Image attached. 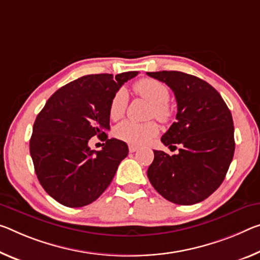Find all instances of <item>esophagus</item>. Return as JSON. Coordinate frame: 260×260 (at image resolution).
I'll list each match as a JSON object with an SVG mask.
<instances>
[{
	"label": "esophagus",
	"instance_id": "esophagus-1",
	"mask_svg": "<svg viewBox=\"0 0 260 260\" xmlns=\"http://www.w3.org/2000/svg\"><path fill=\"white\" fill-rule=\"evenodd\" d=\"M128 149H129L131 152H135V151H137V150L139 149V147L133 146V145H129V146H128Z\"/></svg>",
	"mask_w": 260,
	"mask_h": 260
}]
</instances>
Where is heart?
Returning <instances> with one entry per match:
<instances>
[{"label":"heart","mask_w":260,"mask_h":260,"mask_svg":"<svg viewBox=\"0 0 260 260\" xmlns=\"http://www.w3.org/2000/svg\"><path fill=\"white\" fill-rule=\"evenodd\" d=\"M134 90L139 96L149 101L154 105L152 114L160 121H168L171 118V109L168 104L170 98V91L168 86L162 82L154 78H142L134 84ZM128 104V93L125 89H119L113 94L110 103L109 114L112 120H119L126 112ZM159 127L156 122H137L133 120H125L115 127L114 134L118 139L128 142L131 145H146L151 138L156 137Z\"/></svg>","instance_id":"b5f03b06"}]
</instances>
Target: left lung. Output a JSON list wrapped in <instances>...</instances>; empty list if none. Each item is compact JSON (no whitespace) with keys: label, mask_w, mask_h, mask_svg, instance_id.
<instances>
[{"label":"left lung","mask_w":260,"mask_h":260,"mask_svg":"<svg viewBox=\"0 0 260 260\" xmlns=\"http://www.w3.org/2000/svg\"><path fill=\"white\" fill-rule=\"evenodd\" d=\"M177 101L176 121L160 138L177 155L154 150L147 175L154 188L177 205H193L219 188L235 151L234 122L221 94L207 82L182 72H154Z\"/></svg>","instance_id":"obj_1"}]
</instances>
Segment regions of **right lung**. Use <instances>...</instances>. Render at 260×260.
Here are the masks:
<instances>
[{
	"label": "right lung",
	"mask_w": 260,
	"mask_h": 260,
	"mask_svg": "<svg viewBox=\"0 0 260 260\" xmlns=\"http://www.w3.org/2000/svg\"><path fill=\"white\" fill-rule=\"evenodd\" d=\"M139 72L82 76L49 97L37 115L30 154L39 183L53 199L67 207H83L101 197L128 155L123 141L108 139L109 108L113 94ZM97 136L105 147L91 151Z\"/></svg>",
	"instance_id": "1"
}]
</instances>
